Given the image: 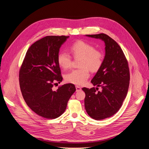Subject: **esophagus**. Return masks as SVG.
I'll use <instances>...</instances> for the list:
<instances>
[{
    "mask_svg": "<svg viewBox=\"0 0 149 149\" xmlns=\"http://www.w3.org/2000/svg\"><path fill=\"white\" fill-rule=\"evenodd\" d=\"M75 88H76V91H77V92H78V91H81V88L80 87H79V86H76Z\"/></svg>",
    "mask_w": 149,
    "mask_h": 149,
    "instance_id": "obj_1",
    "label": "esophagus"
}]
</instances>
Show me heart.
<instances>
[{
  "instance_id": "b5f03b06",
  "label": "heart",
  "mask_w": 149,
  "mask_h": 149,
  "mask_svg": "<svg viewBox=\"0 0 149 149\" xmlns=\"http://www.w3.org/2000/svg\"><path fill=\"white\" fill-rule=\"evenodd\" d=\"M70 51L75 59L80 58L79 67L65 75V80L78 86L84 84L90 77V71L95 72L101 67L103 61V52L86 42L78 40L70 47ZM57 61L59 65L63 69L71 67L72 59L67 52H61L58 54Z\"/></svg>"
}]
</instances>
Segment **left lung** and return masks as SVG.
I'll use <instances>...</instances> for the list:
<instances>
[{"label": "left lung", "instance_id": "1", "mask_svg": "<svg viewBox=\"0 0 149 149\" xmlns=\"http://www.w3.org/2000/svg\"><path fill=\"white\" fill-rule=\"evenodd\" d=\"M101 39L105 43V55L101 68L91 80L98 88H82L86 93L85 109L96 120H104L115 114L120 109L128 92L130 71L128 62L121 47L107 35H86Z\"/></svg>", "mask_w": 149, "mask_h": 149}]
</instances>
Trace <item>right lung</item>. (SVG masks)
<instances>
[{
    "label": "right lung",
    "instance_id": "obj_1",
    "mask_svg": "<svg viewBox=\"0 0 149 149\" xmlns=\"http://www.w3.org/2000/svg\"><path fill=\"white\" fill-rule=\"evenodd\" d=\"M69 36H47L28 49L19 74V85L24 100L38 115L48 119L61 116L75 91L74 84H67L54 90L62 80L57 61L59 48Z\"/></svg>",
    "mask_w": 149,
    "mask_h": 149
}]
</instances>
